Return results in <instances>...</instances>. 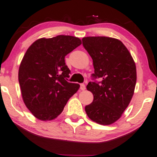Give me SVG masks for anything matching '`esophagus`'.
I'll return each instance as SVG.
<instances>
[{
    "label": "esophagus",
    "mask_w": 157,
    "mask_h": 157,
    "mask_svg": "<svg viewBox=\"0 0 157 157\" xmlns=\"http://www.w3.org/2000/svg\"><path fill=\"white\" fill-rule=\"evenodd\" d=\"M80 89L82 90H84L86 89L85 85H84V84H81V85H80Z\"/></svg>",
    "instance_id": "34e87169"
}]
</instances>
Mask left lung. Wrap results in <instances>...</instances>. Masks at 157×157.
I'll return each instance as SVG.
<instances>
[{"label":"left lung","instance_id":"obj_1","mask_svg":"<svg viewBox=\"0 0 157 157\" xmlns=\"http://www.w3.org/2000/svg\"><path fill=\"white\" fill-rule=\"evenodd\" d=\"M83 46L93 62L94 78L87 90L93 101L85 107L91 120L102 125L117 121L131 101L136 82V68L133 58L121 40L105 36L85 37Z\"/></svg>","mask_w":157,"mask_h":157}]
</instances>
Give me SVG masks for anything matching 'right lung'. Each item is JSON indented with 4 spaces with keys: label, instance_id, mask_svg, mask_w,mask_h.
<instances>
[{
    "label": "right lung",
    "instance_id": "1",
    "mask_svg": "<svg viewBox=\"0 0 157 157\" xmlns=\"http://www.w3.org/2000/svg\"><path fill=\"white\" fill-rule=\"evenodd\" d=\"M81 44L76 37L58 36L39 38L26 50L19 67L18 82L24 104L39 120L59 117L80 87L66 80L70 70L64 57Z\"/></svg>",
    "mask_w": 157,
    "mask_h": 157
}]
</instances>
